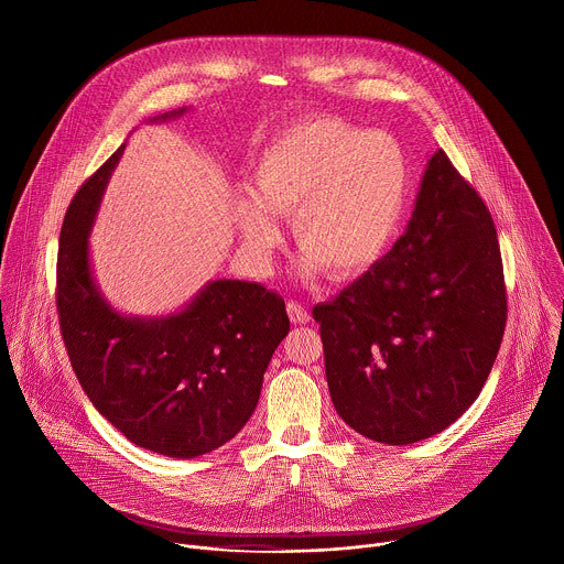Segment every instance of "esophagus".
I'll return each mask as SVG.
<instances>
[{"mask_svg":"<svg viewBox=\"0 0 564 564\" xmlns=\"http://www.w3.org/2000/svg\"><path fill=\"white\" fill-rule=\"evenodd\" d=\"M288 314L292 324H307L310 312L299 301H288Z\"/></svg>","mask_w":564,"mask_h":564,"instance_id":"34e87169","label":"esophagus"}]
</instances>
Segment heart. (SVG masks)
Segmentation results:
<instances>
[{"instance_id": "1", "label": "heart", "mask_w": 564, "mask_h": 564, "mask_svg": "<svg viewBox=\"0 0 564 564\" xmlns=\"http://www.w3.org/2000/svg\"><path fill=\"white\" fill-rule=\"evenodd\" d=\"M409 160L381 131L339 118L301 120L276 133L254 158L248 194L234 200V223L257 265L281 243L272 216H290L303 250L299 272L326 268L346 279L390 248L409 200Z\"/></svg>"}]
</instances>
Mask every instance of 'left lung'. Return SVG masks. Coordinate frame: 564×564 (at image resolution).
Masks as SVG:
<instances>
[{
    "label": "left lung",
    "instance_id": "obj_1",
    "mask_svg": "<svg viewBox=\"0 0 564 564\" xmlns=\"http://www.w3.org/2000/svg\"><path fill=\"white\" fill-rule=\"evenodd\" d=\"M312 316L333 404L364 437L415 444L466 413L502 344L507 290L494 218L442 149L392 250Z\"/></svg>",
    "mask_w": 564,
    "mask_h": 564
}]
</instances>
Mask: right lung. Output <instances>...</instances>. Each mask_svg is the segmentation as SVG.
I'll return each instance as SVG.
<instances>
[{
	"label": "right lung",
	"instance_id": "obj_1",
	"mask_svg": "<svg viewBox=\"0 0 564 564\" xmlns=\"http://www.w3.org/2000/svg\"><path fill=\"white\" fill-rule=\"evenodd\" d=\"M122 153L124 144L66 209L57 252L59 330L79 386L111 426L135 446L189 459L248 424L290 318L283 296L231 279L205 283L165 316L116 310L94 276L89 236Z\"/></svg>",
	"mask_w": 564,
	"mask_h": 564
}]
</instances>
